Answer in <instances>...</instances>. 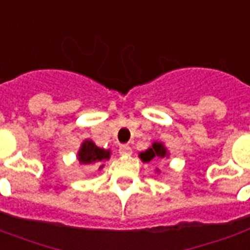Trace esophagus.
Masks as SVG:
<instances>
[{"instance_id": "obj_1", "label": "esophagus", "mask_w": 250, "mask_h": 250, "mask_svg": "<svg viewBox=\"0 0 250 250\" xmlns=\"http://www.w3.org/2000/svg\"><path fill=\"white\" fill-rule=\"evenodd\" d=\"M120 155H130L131 153V147L129 145H121L119 149Z\"/></svg>"}]
</instances>
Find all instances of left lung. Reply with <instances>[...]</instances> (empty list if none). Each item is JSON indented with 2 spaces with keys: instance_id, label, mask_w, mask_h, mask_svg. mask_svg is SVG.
<instances>
[{
  "instance_id": "8db88e82",
  "label": "left lung",
  "mask_w": 250,
  "mask_h": 250,
  "mask_svg": "<svg viewBox=\"0 0 250 250\" xmlns=\"http://www.w3.org/2000/svg\"><path fill=\"white\" fill-rule=\"evenodd\" d=\"M169 156L167 149L165 148V146L160 142H153L152 146L148 149H146L145 152L139 153V157L142 161L145 163H149L152 159H164V157Z\"/></svg>"
}]
</instances>
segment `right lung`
<instances>
[{
	"mask_svg": "<svg viewBox=\"0 0 250 250\" xmlns=\"http://www.w3.org/2000/svg\"><path fill=\"white\" fill-rule=\"evenodd\" d=\"M109 156H111L109 149L99 148L93 141H89V139H86L81 145L79 153H77V159H79L80 164H83V165L97 164V165H99V169L104 167L103 163L105 160H108Z\"/></svg>",
	"mask_w": 250,
	"mask_h": 250,
	"instance_id": "obj_1",
	"label": "right lung"
}]
</instances>
